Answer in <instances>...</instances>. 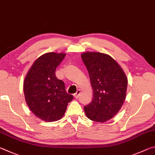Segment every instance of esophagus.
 Segmentation results:
<instances>
[{"instance_id":"34e87169","label":"esophagus","mask_w":155,"mask_h":155,"mask_svg":"<svg viewBox=\"0 0 155 155\" xmlns=\"http://www.w3.org/2000/svg\"><path fill=\"white\" fill-rule=\"evenodd\" d=\"M80 93H81L80 90H78V91H77V92H76V93L74 94V95H73V96L75 97V98L78 99V97H79V95L80 94Z\"/></svg>"}]
</instances>
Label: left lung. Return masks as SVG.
<instances>
[{"label": "left lung", "instance_id": "1", "mask_svg": "<svg viewBox=\"0 0 155 155\" xmlns=\"http://www.w3.org/2000/svg\"><path fill=\"white\" fill-rule=\"evenodd\" d=\"M93 92L91 104L84 107L87 118L104 123L116 115L126 98L127 78L110 56L100 52L83 53Z\"/></svg>", "mask_w": 155, "mask_h": 155}]
</instances>
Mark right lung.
Segmentation results:
<instances>
[{"label":"right lung","instance_id":"add662e5","mask_svg":"<svg viewBox=\"0 0 155 155\" xmlns=\"http://www.w3.org/2000/svg\"><path fill=\"white\" fill-rule=\"evenodd\" d=\"M65 53L49 52L39 57L32 64L24 81V93L27 105L42 120L54 122L64 116L73 97L65 91L63 81L55 75L57 67Z\"/></svg>","mask_w":155,"mask_h":155}]
</instances>
